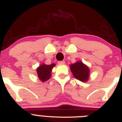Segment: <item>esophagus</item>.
I'll use <instances>...</instances> for the list:
<instances>
[{"label": "esophagus", "instance_id": "34e87169", "mask_svg": "<svg viewBox=\"0 0 122 122\" xmlns=\"http://www.w3.org/2000/svg\"><path fill=\"white\" fill-rule=\"evenodd\" d=\"M58 64H60V65H62V64H65V61H58Z\"/></svg>", "mask_w": 122, "mask_h": 122}]
</instances>
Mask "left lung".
Listing matches in <instances>:
<instances>
[{
	"mask_svg": "<svg viewBox=\"0 0 122 122\" xmlns=\"http://www.w3.org/2000/svg\"><path fill=\"white\" fill-rule=\"evenodd\" d=\"M70 67L72 73L75 78L81 81H87L89 75V69L83 62L80 61L72 64Z\"/></svg>",
	"mask_w": 122,
	"mask_h": 122,
	"instance_id": "8db88e82",
	"label": "left lung"
}]
</instances>
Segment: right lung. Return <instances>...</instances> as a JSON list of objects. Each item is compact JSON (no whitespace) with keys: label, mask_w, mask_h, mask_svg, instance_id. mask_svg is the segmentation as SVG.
I'll use <instances>...</instances> for the list:
<instances>
[{"label":"right lung","mask_w":122,"mask_h":122,"mask_svg":"<svg viewBox=\"0 0 122 122\" xmlns=\"http://www.w3.org/2000/svg\"><path fill=\"white\" fill-rule=\"evenodd\" d=\"M55 66V64H51L50 65L42 64L37 69L38 76L42 81H46L50 78L51 76V69Z\"/></svg>","instance_id":"add662e5"}]
</instances>
